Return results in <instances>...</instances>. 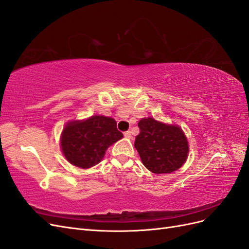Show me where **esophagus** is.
Here are the masks:
<instances>
[{
	"mask_svg": "<svg viewBox=\"0 0 249 249\" xmlns=\"http://www.w3.org/2000/svg\"><path fill=\"white\" fill-rule=\"evenodd\" d=\"M124 136H125L126 139H131V131H129V130L125 131L124 132Z\"/></svg>",
	"mask_w": 249,
	"mask_h": 249,
	"instance_id": "obj_1",
	"label": "esophagus"
}]
</instances>
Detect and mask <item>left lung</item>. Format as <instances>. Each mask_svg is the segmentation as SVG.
I'll return each mask as SVG.
<instances>
[{"label": "left lung", "instance_id": "left-lung-1", "mask_svg": "<svg viewBox=\"0 0 249 249\" xmlns=\"http://www.w3.org/2000/svg\"><path fill=\"white\" fill-rule=\"evenodd\" d=\"M134 147L142 161L154 174L177 171L186 161L188 142L180 127L166 125L153 118L142 119Z\"/></svg>", "mask_w": 249, "mask_h": 249}]
</instances>
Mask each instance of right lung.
<instances>
[{"mask_svg": "<svg viewBox=\"0 0 249 249\" xmlns=\"http://www.w3.org/2000/svg\"><path fill=\"white\" fill-rule=\"evenodd\" d=\"M122 138L114 119L93 116L86 121L68 123L62 133L61 146L70 163L89 168L98 164L107 149Z\"/></svg>", "mask_w": 249, "mask_h": 249, "instance_id": "obj_1", "label": "right lung"}]
</instances>
